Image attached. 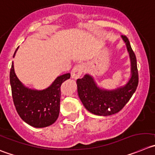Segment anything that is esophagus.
Wrapping results in <instances>:
<instances>
[{"label": "esophagus", "mask_w": 155, "mask_h": 155, "mask_svg": "<svg viewBox=\"0 0 155 155\" xmlns=\"http://www.w3.org/2000/svg\"><path fill=\"white\" fill-rule=\"evenodd\" d=\"M85 70V66L83 64H78L75 66L72 70L71 73V76L74 79H79L81 76V75L83 73Z\"/></svg>", "instance_id": "34e87169"}]
</instances>
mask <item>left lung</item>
Returning a JSON list of instances; mask_svg holds the SVG:
<instances>
[{
  "mask_svg": "<svg viewBox=\"0 0 155 155\" xmlns=\"http://www.w3.org/2000/svg\"><path fill=\"white\" fill-rule=\"evenodd\" d=\"M126 44L131 60V78L123 86L112 90L101 89L95 83L93 77L86 74L78 79V95L85 108L96 115H113L121 111L134 93L138 84V72L136 56L126 36H121Z\"/></svg>",
  "mask_w": 155,
  "mask_h": 155,
  "instance_id": "obj_1",
  "label": "left lung"
}]
</instances>
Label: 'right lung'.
<instances>
[{"instance_id":"obj_1","label":"right lung","mask_w":155,"mask_h":155,"mask_svg":"<svg viewBox=\"0 0 155 155\" xmlns=\"http://www.w3.org/2000/svg\"><path fill=\"white\" fill-rule=\"evenodd\" d=\"M17 49L14 53V56ZM70 73L58 76L47 89L36 90L26 87L17 77L12 62L10 72L12 97L16 110L23 121L35 128L51 125L58 118L60 108V86Z\"/></svg>"}]
</instances>
